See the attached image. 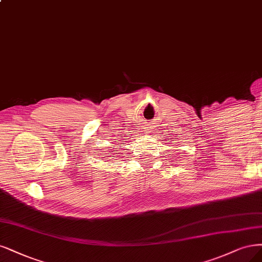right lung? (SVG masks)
Here are the masks:
<instances>
[{"instance_id":"add662e5","label":"right lung","mask_w":262,"mask_h":262,"mask_svg":"<svg viewBox=\"0 0 262 262\" xmlns=\"http://www.w3.org/2000/svg\"><path fill=\"white\" fill-rule=\"evenodd\" d=\"M117 154H118V152H117Z\"/></svg>"}]
</instances>
